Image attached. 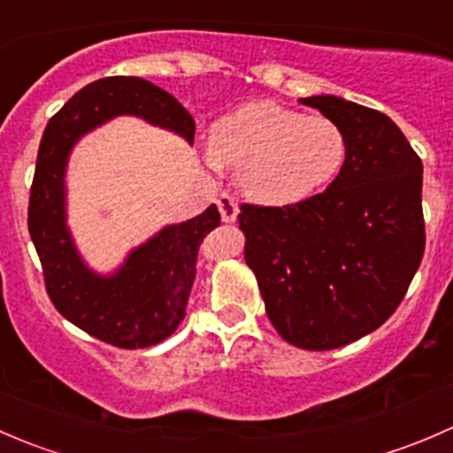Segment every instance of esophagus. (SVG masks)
<instances>
[{
    "label": "esophagus",
    "mask_w": 453,
    "mask_h": 453,
    "mask_svg": "<svg viewBox=\"0 0 453 453\" xmlns=\"http://www.w3.org/2000/svg\"><path fill=\"white\" fill-rule=\"evenodd\" d=\"M217 205H219V212H221L223 223H232L236 219V214H239V203H236L234 197H230L227 193L219 195Z\"/></svg>",
    "instance_id": "1"
}]
</instances>
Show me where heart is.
I'll list each match as a JSON object with an SVG mask.
<instances>
[{
    "mask_svg": "<svg viewBox=\"0 0 453 453\" xmlns=\"http://www.w3.org/2000/svg\"><path fill=\"white\" fill-rule=\"evenodd\" d=\"M214 162L236 173L241 190L267 205H289L326 188L346 162L344 131L326 116H303L254 100L210 127Z\"/></svg>",
    "mask_w": 453,
    "mask_h": 453,
    "instance_id": "b5f03b06",
    "label": "heart"
}]
</instances>
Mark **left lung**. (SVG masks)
<instances>
[{"label": "left lung", "mask_w": 453, "mask_h": 453, "mask_svg": "<svg viewBox=\"0 0 453 453\" xmlns=\"http://www.w3.org/2000/svg\"><path fill=\"white\" fill-rule=\"evenodd\" d=\"M300 103L344 131V166L300 203H243L239 227L273 328L331 350L381 326L421 265L423 164L386 113L337 96Z\"/></svg>", "instance_id": "obj_1"}]
</instances>
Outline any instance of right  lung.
Segmentation results:
<instances>
[{"mask_svg":"<svg viewBox=\"0 0 453 453\" xmlns=\"http://www.w3.org/2000/svg\"><path fill=\"white\" fill-rule=\"evenodd\" d=\"M116 116H138L193 144L195 120L168 91L138 76H109L76 91L48 122L30 188L28 230L45 289L63 318L118 349H146L175 333L186 315L203 236L221 223L217 205L166 226L131 250L118 272L85 265L65 223V168L81 135Z\"/></svg>","mask_w":453,"mask_h":453,"instance_id":"add662e5","label":"right lung"}]
</instances>
